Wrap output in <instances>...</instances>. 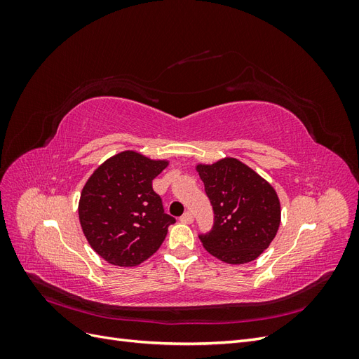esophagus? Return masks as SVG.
<instances>
[{"label":"esophagus","mask_w":359,"mask_h":359,"mask_svg":"<svg viewBox=\"0 0 359 359\" xmlns=\"http://www.w3.org/2000/svg\"><path fill=\"white\" fill-rule=\"evenodd\" d=\"M182 223H186V224H190V223H193V214L190 212V211H187V212H184L182 214V217L180 219Z\"/></svg>","instance_id":"obj_1"}]
</instances>
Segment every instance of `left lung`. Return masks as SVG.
<instances>
[{
  "label": "left lung",
  "instance_id": "left-lung-1",
  "mask_svg": "<svg viewBox=\"0 0 359 359\" xmlns=\"http://www.w3.org/2000/svg\"><path fill=\"white\" fill-rule=\"evenodd\" d=\"M214 210L212 229L199 235L208 253L226 264L252 262L274 240L280 226V201L274 187L233 157L198 165Z\"/></svg>",
  "mask_w": 359,
  "mask_h": 359
}]
</instances>
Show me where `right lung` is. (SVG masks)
<instances>
[{"mask_svg":"<svg viewBox=\"0 0 359 359\" xmlns=\"http://www.w3.org/2000/svg\"><path fill=\"white\" fill-rule=\"evenodd\" d=\"M169 165L136 151L107 158L85 182L79 222L86 241L106 262L136 266L153 256L175 219L163 210L153 180Z\"/></svg>","mask_w":359,"mask_h":359,"instance_id":"add662e5","label":"right lung"}]
</instances>
